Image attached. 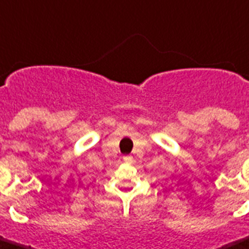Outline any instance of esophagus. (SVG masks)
<instances>
[{
	"instance_id": "1",
	"label": "esophagus",
	"mask_w": 249,
	"mask_h": 249,
	"mask_svg": "<svg viewBox=\"0 0 249 249\" xmlns=\"http://www.w3.org/2000/svg\"><path fill=\"white\" fill-rule=\"evenodd\" d=\"M123 160H124V162H126V163H131V162H132V157L131 156H124V157H123Z\"/></svg>"
}]
</instances>
